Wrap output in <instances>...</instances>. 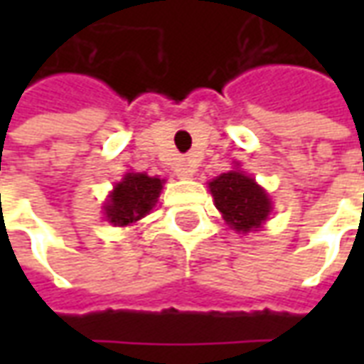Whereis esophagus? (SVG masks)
<instances>
[{"mask_svg":"<svg viewBox=\"0 0 364 364\" xmlns=\"http://www.w3.org/2000/svg\"><path fill=\"white\" fill-rule=\"evenodd\" d=\"M175 173H177V177H179V179H191V177L195 175V166H193L191 161H183V164H179V166H177Z\"/></svg>","mask_w":364,"mask_h":364,"instance_id":"1","label":"esophagus"}]
</instances>
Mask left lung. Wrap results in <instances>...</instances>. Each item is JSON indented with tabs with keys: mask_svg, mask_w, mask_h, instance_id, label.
Masks as SVG:
<instances>
[{
	"mask_svg": "<svg viewBox=\"0 0 364 364\" xmlns=\"http://www.w3.org/2000/svg\"><path fill=\"white\" fill-rule=\"evenodd\" d=\"M208 189L226 224L242 234L261 228V224L267 220L273 210L267 191L240 169L213 179L208 183Z\"/></svg>",
	"mask_w": 364,
	"mask_h": 364,
	"instance_id": "1",
	"label": "left lung"
}]
</instances>
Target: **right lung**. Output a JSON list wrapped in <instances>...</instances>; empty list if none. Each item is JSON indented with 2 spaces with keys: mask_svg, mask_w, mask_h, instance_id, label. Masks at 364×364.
Returning a JSON list of instances; mask_svg holds the SVG:
<instances>
[{
  "mask_svg": "<svg viewBox=\"0 0 364 364\" xmlns=\"http://www.w3.org/2000/svg\"><path fill=\"white\" fill-rule=\"evenodd\" d=\"M164 179L146 173H127L114 185L105 203V216L114 226H128L142 220L158 203Z\"/></svg>",
  "mask_w": 364,
  "mask_h": 364,
  "instance_id": "1",
  "label": "right lung"
}]
</instances>
